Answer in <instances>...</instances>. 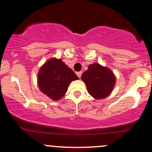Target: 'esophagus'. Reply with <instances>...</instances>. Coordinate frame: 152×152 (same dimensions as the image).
<instances>
[{
	"mask_svg": "<svg viewBox=\"0 0 152 152\" xmlns=\"http://www.w3.org/2000/svg\"><path fill=\"white\" fill-rule=\"evenodd\" d=\"M76 75H77L78 77L80 78H81V75H82V72H81V71H79V72H77V73H76Z\"/></svg>",
	"mask_w": 152,
	"mask_h": 152,
	"instance_id": "obj_1",
	"label": "esophagus"
}]
</instances>
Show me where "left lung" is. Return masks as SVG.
<instances>
[{"label": "left lung", "mask_w": 152, "mask_h": 152, "mask_svg": "<svg viewBox=\"0 0 152 152\" xmlns=\"http://www.w3.org/2000/svg\"><path fill=\"white\" fill-rule=\"evenodd\" d=\"M81 80L86 85L88 94L96 99L107 97L112 91L116 83V77L109 69L94 63L83 72Z\"/></svg>", "instance_id": "1"}]
</instances>
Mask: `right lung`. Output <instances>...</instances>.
I'll return each instance as SVG.
<instances>
[{
    "label": "right lung",
    "mask_w": 152,
    "mask_h": 152,
    "mask_svg": "<svg viewBox=\"0 0 152 152\" xmlns=\"http://www.w3.org/2000/svg\"><path fill=\"white\" fill-rule=\"evenodd\" d=\"M78 77L61 58H50L41 66L38 74L41 91L54 101L61 99L71 82Z\"/></svg>",
    "instance_id": "right-lung-1"
}]
</instances>
